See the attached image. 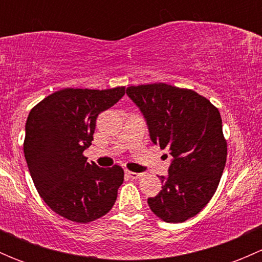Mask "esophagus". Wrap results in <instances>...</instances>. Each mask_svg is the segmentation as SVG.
Returning <instances> with one entry per match:
<instances>
[{"instance_id":"obj_1","label":"esophagus","mask_w":262,"mask_h":262,"mask_svg":"<svg viewBox=\"0 0 262 262\" xmlns=\"http://www.w3.org/2000/svg\"><path fill=\"white\" fill-rule=\"evenodd\" d=\"M125 173L132 179H139L142 176L141 172H133V171H125Z\"/></svg>"}]
</instances>
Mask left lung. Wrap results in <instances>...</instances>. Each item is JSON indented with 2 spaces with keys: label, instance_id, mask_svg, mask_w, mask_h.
Listing matches in <instances>:
<instances>
[{
  "label": "left lung",
  "instance_id": "obj_1",
  "mask_svg": "<svg viewBox=\"0 0 262 262\" xmlns=\"http://www.w3.org/2000/svg\"><path fill=\"white\" fill-rule=\"evenodd\" d=\"M126 95L141 110L150 141L171 156L162 190L148 205L168 223L187 221L212 199L226 166L221 114L192 90L171 84L130 86Z\"/></svg>",
  "mask_w": 262,
  "mask_h": 262
}]
</instances>
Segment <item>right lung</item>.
<instances>
[{
  "label": "right lung",
  "instance_id": "obj_1",
  "mask_svg": "<svg viewBox=\"0 0 262 262\" xmlns=\"http://www.w3.org/2000/svg\"><path fill=\"white\" fill-rule=\"evenodd\" d=\"M124 94V87L64 89L29 113L24 142L28 168L39 195L63 218L89 223L115 204L123 168L90 165L82 153L94 141L97 116Z\"/></svg>",
  "mask_w": 262,
  "mask_h": 262
}]
</instances>
